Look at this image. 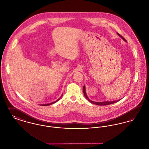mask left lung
Here are the masks:
<instances>
[{
	"mask_svg": "<svg viewBox=\"0 0 149 149\" xmlns=\"http://www.w3.org/2000/svg\"><path fill=\"white\" fill-rule=\"evenodd\" d=\"M117 35L119 36L123 41H125V42H127V41H126L122 36L120 35L118 33H117ZM83 93H84V96H85V98L88 99V100L89 102H90L91 103H92L93 104H96V105H99V106L109 105V104H113V103H116V102H118L119 100H120V99H118V100H114V101H104V102H100L93 101L92 100H91V99H89V98L88 97L87 95H86V92H85V85H84V86H83Z\"/></svg>",
	"mask_w": 149,
	"mask_h": 149,
	"instance_id": "8db88e82",
	"label": "left lung"
}]
</instances>
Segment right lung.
<instances>
[{
  "label": "right lung",
  "mask_w": 149,
  "mask_h": 149,
  "mask_svg": "<svg viewBox=\"0 0 149 149\" xmlns=\"http://www.w3.org/2000/svg\"><path fill=\"white\" fill-rule=\"evenodd\" d=\"M62 96H63V95L61 96V97H60V98H58V99L56 100V101H55V102H52V103H48V104H41V106H49V105H51V104H54V103H55L57 102L58 100H59V99H60V98L62 97Z\"/></svg>",
  "instance_id": "add662e5"
}]
</instances>
